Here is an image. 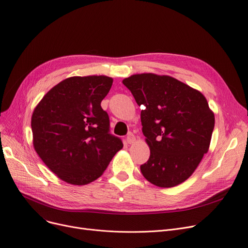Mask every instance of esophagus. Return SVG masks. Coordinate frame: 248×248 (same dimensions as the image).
Returning a JSON list of instances; mask_svg holds the SVG:
<instances>
[{"label": "esophagus", "mask_w": 248, "mask_h": 248, "mask_svg": "<svg viewBox=\"0 0 248 248\" xmlns=\"http://www.w3.org/2000/svg\"><path fill=\"white\" fill-rule=\"evenodd\" d=\"M126 141L128 142V144H134V142L136 141V137L133 133H129L127 136H126Z\"/></svg>", "instance_id": "esophagus-1"}]
</instances>
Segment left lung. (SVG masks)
<instances>
[{"mask_svg":"<svg viewBox=\"0 0 248 248\" xmlns=\"http://www.w3.org/2000/svg\"><path fill=\"white\" fill-rule=\"evenodd\" d=\"M123 83L142 107L140 122L151 154L140 172L171 188L185 182L209 150L214 112L199 90L169 75L134 74Z\"/></svg>","mask_w":248,"mask_h":248,"instance_id":"obj_1","label":"left lung"}]
</instances>
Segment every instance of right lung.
<instances>
[{
  "label": "right lung",
  "mask_w": 248,
  "mask_h": 248,
  "mask_svg": "<svg viewBox=\"0 0 248 248\" xmlns=\"http://www.w3.org/2000/svg\"><path fill=\"white\" fill-rule=\"evenodd\" d=\"M113 79L106 75L73 76L52 87L35 108L33 146L59 179L82 186L106 171L124 145L109 132L100 102Z\"/></svg>",
  "instance_id": "add662e5"
}]
</instances>
